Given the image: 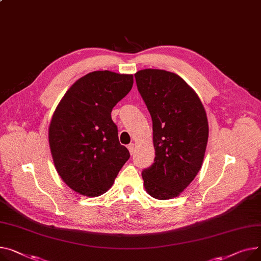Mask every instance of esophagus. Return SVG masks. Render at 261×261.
Masks as SVG:
<instances>
[{
    "instance_id": "esophagus-1",
    "label": "esophagus",
    "mask_w": 261,
    "mask_h": 261,
    "mask_svg": "<svg viewBox=\"0 0 261 261\" xmlns=\"http://www.w3.org/2000/svg\"><path fill=\"white\" fill-rule=\"evenodd\" d=\"M134 149H135V145H134V144L128 145V150H129V152L131 153V155L134 153Z\"/></svg>"
}]
</instances>
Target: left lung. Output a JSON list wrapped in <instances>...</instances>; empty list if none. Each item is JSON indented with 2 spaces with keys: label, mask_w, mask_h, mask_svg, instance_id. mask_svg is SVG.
<instances>
[{
  "label": "left lung",
  "mask_w": 261,
  "mask_h": 261,
  "mask_svg": "<svg viewBox=\"0 0 261 261\" xmlns=\"http://www.w3.org/2000/svg\"><path fill=\"white\" fill-rule=\"evenodd\" d=\"M137 89L153 123V165L142 172L146 192L166 200L180 195L199 172L209 137L202 102L179 75L143 69L135 74Z\"/></svg>",
  "instance_id": "obj_1"
}]
</instances>
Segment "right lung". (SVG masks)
<instances>
[{"mask_svg": "<svg viewBox=\"0 0 261 261\" xmlns=\"http://www.w3.org/2000/svg\"><path fill=\"white\" fill-rule=\"evenodd\" d=\"M132 86V74L90 72L67 90L52 114L48 129L52 160L74 192L87 197L106 193L129 160L111 111Z\"/></svg>", "mask_w": 261, "mask_h": 261, "instance_id": "obj_1", "label": "right lung"}]
</instances>
